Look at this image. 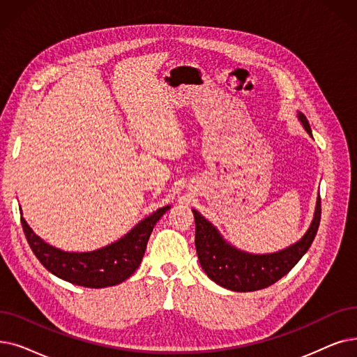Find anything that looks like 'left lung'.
Instances as JSON below:
<instances>
[{"label":"left lung","mask_w":357,"mask_h":357,"mask_svg":"<svg viewBox=\"0 0 357 357\" xmlns=\"http://www.w3.org/2000/svg\"><path fill=\"white\" fill-rule=\"evenodd\" d=\"M298 118L306 132L312 135L306 116L299 112ZM192 213L195 219V248L201 268L214 283L225 289L254 291L280 280L306 254L315 239L321 222V197L317 199L314 220L302 239L282 251L262 255L236 250L197 210H192Z\"/></svg>","instance_id":"obj_1"}]
</instances>
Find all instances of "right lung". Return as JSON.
<instances>
[{"label":"right lung","instance_id":"add662e5","mask_svg":"<svg viewBox=\"0 0 357 357\" xmlns=\"http://www.w3.org/2000/svg\"><path fill=\"white\" fill-rule=\"evenodd\" d=\"M170 208L162 207L119 241L90 252H66L42 241L22 217L26 239L40 264L63 280L90 289L126 282L140 266L154 225Z\"/></svg>","mask_w":357,"mask_h":357}]
</instances>
